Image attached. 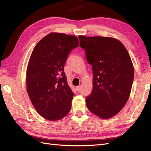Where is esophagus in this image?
Masks as SVG:
<instances>
[{
	"mask_svg": "<svg viewBox=\"0 0 151 151\" xmlns=\"http://www.w3.org/2000/svg\"><path fill=\"white\" fill-rule=\"evenodd\" d=\"M76 88V90H77V91H80V90H81V86H77Z\"/></svg>",
	"mask_w": 151,
	"mask_h": 151,
	"instance_id": "1",
	"label": "esophagus"
}]
</instances>
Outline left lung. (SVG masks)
I'll return each instance as SVG.
<instances>
[{"label": "left lung", "instance_id": "1", "mask_svg": "<svg viewBox=\"0 0 151 151\" xmlns=\"http://www.w3.org/2000/svg\"><path fill=\"white\" fill-rule=\"evenodd\" d=\"M80 47L92 65L93 90L86 98L89 110L108 119L119 112L129 99L134 69L127 50L116 39L79 36Z\"/></svg>", "mask_w": 151, "mask_h": 151}]
</instances>
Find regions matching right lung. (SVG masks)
Returning a JSON list of instances; mask_svg holds the SVG:
<instances>
[{
  "label": "right lung",
  "instance_id": "obj_1",
  "mask_svg": "<svg viewBox=\"0 0 151 151\" xmlns=\"http://www.w3.org/2000/svg\"><path fill=\"white\" fill-rule=\"evenodd\" d=\"M75 36L51 33L36 45L26 72V88L36 110L46 119L60 120L71 109L74 93L63 70L72 50L78 47Z\"/></svg>",
  "mask_w": 151,
  "mask_h": 151
}]
</instances>
